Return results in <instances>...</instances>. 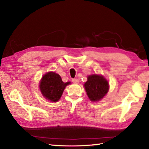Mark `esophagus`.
Wrapping results in <instances>:
<instances>
[{"mask_svg": "<svg viewBox=\"0 0 149 149\" xmlns=\"http://www.w3.org/2000/svg\"><path fill=\"white\" fill-rule=\"evenodd\" d=\"M72 81L73 83H75V84H77V83H79L78 79H72Z\"/></svg>", "mask_w": 149, "mask_h": 149, "instance_id": "obj_1", "label": "esophagus"}]
</instances>
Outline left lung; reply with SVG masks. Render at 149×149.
<instances>
[{"mask_svg": "<svg viewBox=\"0 0 149 149\" xmlns=\"http://www.w3.org/2000/svg\"><path fill=\"white\" fill-rule=\"evenodd\" d=\"M86 93L91 101H99L106 95L109 90V84L105 79L99 75H91L84 84Z\"/></svg>", "mask_w": 149, "mask_h": 149, "instance_id": "obj_1", "label": "left lung"}]
</instances>
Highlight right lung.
<instances>
[{
	"label": "right lung",
	"mask_w": 149,
	"mask_h": 149,
	"mask_svg": "<svg viewBox=\"0 0 149 149\" xmlns=\"http://www.w3.org/2000/svg\"><path fill=\"white\" fill-rule=\"evenodd\" d=\"M70 82L63 83L61 77L54 72H49L43 75L40 88L44 97L52 102H57L61 97L66 85Z\"/></svg>",
	"instance_id": "add662e5"
}]
</instances>
